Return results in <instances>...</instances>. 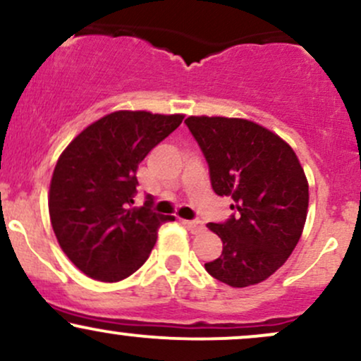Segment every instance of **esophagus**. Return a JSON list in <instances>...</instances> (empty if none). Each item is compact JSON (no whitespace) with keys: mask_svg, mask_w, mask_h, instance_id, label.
<instances>
[{"mask_svg":"<svg viewBox=\"0 0 361 361\" xmlns=\"http://www.w3.org/2000/svg\"><path fill=\"white\" fill-rule=\"evenodd\" d=\"M183 226H185L188 231H192L193 234L202 233V231L205 229V226H204V224H202L200 221H183Z\"/></svg>","mask_w":361,"mask_h":361,"instance_id":"obj_1","label":"esophagus"}]
</instances>
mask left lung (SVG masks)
Segmentation results:
<instances>
[{
  "instance_id": "8db88e82",
  "label": "left lung",
  "mask_w": 361,
  "mask_h": 361,
  "mask_svg": "<svg viewBox=\"0 0 361 361\" xmlns=\"http://www.w3.org/2000/svg\"><path fill=\"white\" fill-rule=\"evenodd\" d=\"M185 123L204 152L214 192L234 200L226 222L207 224L222 239V255L205 270L235 288L259 283L300 239L309 205L304 169L283 139L250 120L188 117Z\"/></svg>"
}]
</instances>
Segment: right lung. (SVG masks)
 Here are the masks:
<instances>
[{
  "instance_id": "obj_1",
  "label": "right lung",
  "mask_w": 361,
  "mask_h": 361,
  "mask_svg": "<svg viewBox=\"0 0 361 361\" xmlns=\"http://www.w3.org/2000/svg\"><path fill=\"white\" fill-rule=\"evenodd\" d=\"M183 115L120 110L86 127L64 149L49 190V214L62 251L85 275L120 281L151 255L157 227L175 221L152 212L137 193L139 163L181 123Z\"/></svg>"
}]
</instances>
